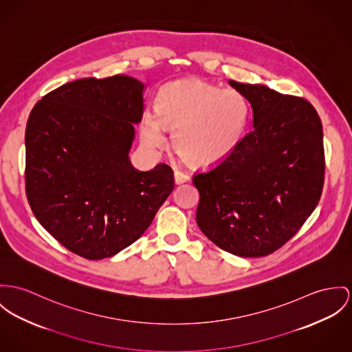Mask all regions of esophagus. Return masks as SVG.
Masks as SVG:
<instances>
[{"label": "esophagus", "mask_w": 352, "mask_h": 352, "mask_svg": "<svg viewBox=\"0 0 352 352\" xmlns=\"http://www.w3.org/2000/svg\"><path fill=\"white\" fill-rule=\"evenodd\" d=\"M189 179V175L185 174V173H182V171H179V170H177V171L174 173V181H175L177 185H181V184H184V182H188Z\"/></svg>", "instance_id": "1"}]
</instances>
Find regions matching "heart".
I'll return each mask as SVG.
<instances>
[{"label":"heart","mask_w":352,"mask_h":352,"mask_svg":"<svg viewBox=\"0 0 352 352\" xmlns=\"http://www.w3.org/2000/svg\"><path fill=\"white\" fill-rule=\"evenodd\" d=\"M250 103L236 89H222L202 79L166 84L158 96V115L146 112L140 138L161 150L164 129L173 131L175 153L192 167L210 168L228 161L241 146L250 122Z\"/></svg>","instance_id":"1"}]
</instances>
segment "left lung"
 I'll return each instance as SVG.
<instances>
[{"label":"left lung","mask_w":352,"mask_h":352,"mask_svg":"<svg viewBox=\"0 0 352 352\" xmlns=\"http://www.w3.org/2000/svg\"><path fill=\"white\" fill-rule=\"evenodd\" d=\"M229 84L249 100L253 130L228 161L192 177L197 223L218 248L263 257L289 241L320 199L322 122L302 98L261 84Z\"/></svg>","instance_id":"1"}]
</instances>
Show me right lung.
<instances>
[{
  "mask_svg": "<svg viewBox=\"0 0 352 352\" xmlns=\"http://www.w3.org/2000/svg\"><path fill=\"white\" fill-rule=\"evenodd\" d=\"M143 89L124 75L71 81L28 119V202L58 243L87 260L135 243L174 189L170 166L139 171L129 160Z\"/></svg>",
  "mask_w": 352,
  "mask_h": 352,
  "instance_id": "obj_1",
  "label": "right lung"
}]
</instances>
